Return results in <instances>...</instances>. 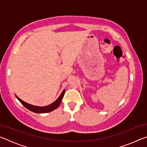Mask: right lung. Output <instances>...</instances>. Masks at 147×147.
I'll use <instances>...</instances> for the list:
<instances>
[{
  "label": "right lung",
  "instance_id": "1",
  "mask_svg": "<svg viewBox=\"0 0 147 147\" xmlns=\"http://www.w3.org/2000/svg\"><path fill=\"white\" fill-rule=\"evenodd\" d=\"M65 91V90L64 89V90L62 91V93L60 94V96H59V98L57 99V100L54 102H53L51 104H50V105H49V106H47L45 107L36 106L31 105V104L26 103V102H24L23 100H22L21 99L19 98L17 95H16V96L17 97V98L20 101V102L23 104V105L25 107V108L29 109L30 111H33V112L37 113H43L51 112V111H53V110H54V109H56V108H58V106L60 105L62 99H63Z\"/></svg>",
  "mask_w": 147,
  "mask_h": 147
}]
</instances>
